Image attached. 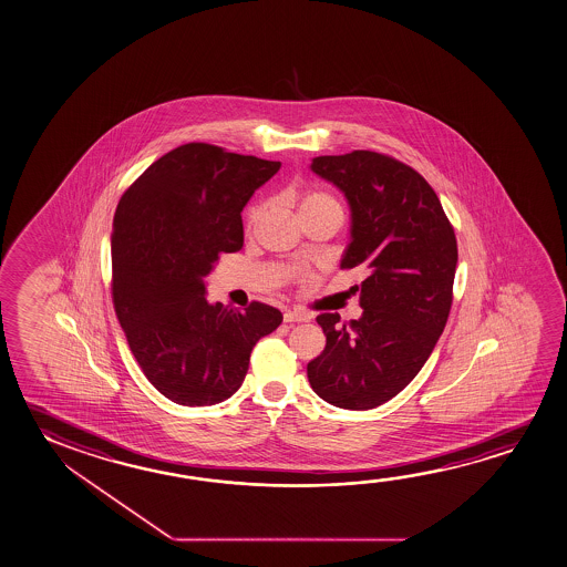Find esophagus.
Returning <instances> with one entry per match:
<instances>
[{
  "mask_svg": "<svg viewBox=\"0 0 567 567\" xmlns=\"http://www.w3.org/2000/svg\"><path fill=\"white\" fill-rule=\"evenodd\" d=\"M284 321H286V323H303V321H307V315L286 309V311H284Z\"/></svg>",
  "mask_w": 567,
  "mask_h": 567,
  "instance_id": "obj_1",
  "label": "esophagus"
}]
</instances>
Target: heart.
Returning <instances> with one entry per match:
<instances>
[{
	"instance_id": "b5f03b06",
	"label": "heart",
	"mask_w": 567,
	"mask_h": 567,
	"mask_svg": "<svg viewBox=\"0 0 567 567\" xmlns=\"http://www.w3.org/2000/svg\"><path fill=\"white\" fill-rule=\"evenodd\" d=\"M324 205H337V207H339V203H337L331 195L315 190V193H307L306 197L301 198L299 208H301V213H303L307 208L324 207ZM264 210H266V205L260 203V200L252 203L250 207L246 208V213H244V225H246V228H252V226L258 225V220H260L261 215H264Z\"/></svg>"
}]
</instances>
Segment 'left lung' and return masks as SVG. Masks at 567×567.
Wrapping results in <instances>:
<instances>
[{
    "instance_id": "left-lung-1",
    "label": "left lung",
    "mask_w": 567,
    "mask_h": 567,
    "mask_svg": "<svg viewBox=\"0 0 567 567\" xmlns=\"http://www.w3.org/2000/svg\"><path fill=\"white\" fill-rule=\"evenodd\" d=\"M311 169L349 198L352 240L341 268L364 266L362 317L317 315L327 344L307 364L315 394L370 410L400 394L430 359L450 317L457 238L432 185L386 153L315 157Z\"/></svg>"
}]
</instances>
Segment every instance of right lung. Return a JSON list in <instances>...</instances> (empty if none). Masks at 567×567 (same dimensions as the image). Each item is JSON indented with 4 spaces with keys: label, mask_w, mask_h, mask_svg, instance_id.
<instances>
[{
    "label": "right lung",
    "mask_w": 567,
    "mask_h": 567,
    "mask_svg": "<svg viewBox=\"0 0 567 567\" xmlns=\"http://www.w3.org/2000/svg\"><path fill=\"white\" fill-rule=\"evenodd\" d=\"M281 163L179 145L117 203L112 301L145 378L181 405H213L240 388L250 352L281 323L276 307L210 306L205 284L220 254L244 244L243 208Z\"/></svg>",
    "instance_id": "right-lung-1"
}]
</instances>
